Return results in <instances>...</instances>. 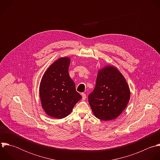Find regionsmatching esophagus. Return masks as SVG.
I'll use <instances>...</instances> for the list:
<instances>
[{"instance_id": "esophagus-1", "label": "esophagus", "mask_w": 160, "mask_h": 160, "mask_svg": "<svg viewBox=\"0 0 160 160\" xmlns=\"http://www.w3.org/2000/svg\"><path fill=\"white\" fill-rule=\"evenodd\" d=\"M81 95H82V100H85L86 98V94L82 93Z\"/></svg>"}]
</instances>
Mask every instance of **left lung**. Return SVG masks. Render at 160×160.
Masks as SVG:
<instances>
[{
    "instance_id": "left-lung-1",
    "label": "left lung",
    "mask_w": 160,
    "mask_h": 160,
    "mask_svg": "<svg viewBox=\"0 0 160 160\" xmlns=\"http://www.w3.org/2000/svg\"><path fill=\"white\" fill-rule=\"evenodd\" d=\"M130 97L129 85L122 73L114 66H106L98 71L96 86L88 96V102L96 117L108 121L122 113Z\"/></svg>"
}]
</instances>
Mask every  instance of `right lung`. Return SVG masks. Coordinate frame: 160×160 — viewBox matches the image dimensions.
Instances as JSON below:
<instances>
[{
    "mask_svg": "<svg viewBox=\"0 0 160 160\" xmlns=\"http://www.w3.org/2000/svg\"><path fill=\"white\" fill-rule=\"evenodd\" d=\"M70 62L71 58L67 57L55 60L45 72L40 84L42 108L53 118L66 117L82 98L69 74Z\"/></svg>",
    "mask_w": 160,
    "mask_h": 160,
    "instance_id": "1",
    "label": "right lung"
}]
</instances>
